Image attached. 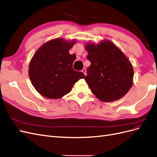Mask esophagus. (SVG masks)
I'll return each instance as SVG.
<instances>
[{
    "label": "esophagus",
    "mask_w": 157,
    "mask_h": 157,
    "mask_svg": "<svg viewBox=\"0 0 157 157\" xmlns=\"http://www.w3.org/2000/svg\"><path fill=\"white\" fill-rule=\"evenodd\" d=\"M82 72L84 74L85 76H86V68H83L82 70Z\"/></svg>",
    "instance_id": "1"
}]
</instances>
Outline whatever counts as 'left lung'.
<instances>
[{
  "label": "left lung",
  "instance_id": "left-lung-1",
  "mask_svg": "<svg viewBox=\"0 0 157 157\" xmlns=\"http://www.w3.org/2000/svg\"><path fill=\"white\" fill-rule=\"evenodd\" d=\"M86 50L90 65L84 80L92 94L107 102L126 95L132 86L134 69L124 53L107 40L96 45L88 43Z\"/></svg>",
  "mask_w": 157,
  "mask_h": 157
}]
</instances>
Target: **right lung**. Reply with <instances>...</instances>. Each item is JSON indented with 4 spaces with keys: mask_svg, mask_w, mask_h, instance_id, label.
<instances>
[{
    "mask_svg": "<svg viewBox=\"0 0 157 157\" xmlns=\"http://www.w3.org/2000/svg\"><path fill=\"white\" fill-rule=\"evenodd\" d=\"M76 40L65 41L61 38L46 42L38 49L29 66V76L36 91L47 98L58 99L69 93L73 85L85 75L75 71L76 58L69 50Z\"/></svg>",
    "mask_w": 157,
    "mask_h": 157,
    "instance_id": "1",
    "label": "right lung"
}]
</instances>
